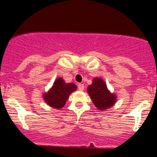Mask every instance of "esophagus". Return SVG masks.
Masks as SVG:
<instances>
[{"mask_svg": "<svg viewBox=\"0 0 157 157\" xmlns=\"http://www.w3.org/2000/svg\"><path fill=\"white\" fill-rule=\"evenodd\" d=\"M78 90H80V91H83V90H84V85H83V84H78Z\"/></svg>", "mask_w": 157, "mask_h": 157, "instance_id": "esophagus-1", "label": "esophagus"}]
</instances>
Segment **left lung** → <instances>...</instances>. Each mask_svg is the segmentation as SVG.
<instances>
[{"label":"left lung","mask_w":157,"mask_h":157,"mask_svg":"<svg viewBox=\"0 0 157 157\" xmlns=\"http://www.w3.org/2000/svg\"><path fill=\"white\" fill-rule=\"evenodd\" d=\"M88 93L99 110L111 108L116 101V96L108 91L105 82L99 78L93 79L92 84L88 87Z\"/></svg>","instance_id":"1"}]
</instances>
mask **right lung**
I'll list each match as a JSON object with an SVG mask.
<instances>
[{"instance_id": "right-lung-1", "label": "right lung", "mask_w": 157, "mask_h": 157, "mask_svg": "<svg viewBox=\"0 0 157 157\" xmlns=\"http://www.w3.org/2000/svg\"><path fill=\"white\" fill-rule=\"evenodd\" d=\"M76 88L75 84H67L63 78H59L55 81L52 88L48 93L43 95V98L49 106L60 109L65 105L71 93L75 91Z\"/></svg>"}]
</instances>
